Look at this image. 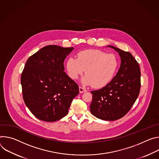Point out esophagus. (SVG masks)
I'll return each instance as SVG.
<instances>
[{"mask_svg":"<svg viewBox=\"0 0 159 159\" xmlns=\"http://www.w3.org/2000/svg\"><path fill=\"white\" fill-rule=\"evenodd\" d=\"M79 90H80V93H84V92H86V91H87L85 89H84V88L81 87V86H80V87H79Z\"/></svg>","mask_w":159,"mask_h":159,"instance_id":"esophagus-1","label":"esophagus"}]
</instances>
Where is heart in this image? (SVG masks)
I'll return each instance as SVG.
<instances>
[{"label":"heart","instance_id":"heart-1","mask_svg":"<svg viewBox=\"0 0 159 159\" xmlns=\"http://www.w3.org/2000/svg\"><path fill=\"white\" fill-rule=\"evenodd\" d=\"M119 61L116 56L94 49L84 50L78 54L77 59L70 57L66 61L68 75L77 79L85 70L81 82L84 85H92L100 89L109 83L116 75Z\"/></svg>","mask_w":159,"mask_h":159}]
</instances>
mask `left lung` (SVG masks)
<instances>
[{
    "mask_svg": "<svg viewBox=\"0 0 159 159\" xmlns=\"http://www.w3.org/2000/svg\"><path fill=\"white\" fill-rule=\"evenodd\" d=\"M120 56V66L112 81L102 89L92 91L90 112L104 120H115L125 116L137 99L140 90V68L131 53L109 45Z\"/></svg>",
    "mask_w": 159,
    "mask_h": 159,
    "instance_id": "obj_1",
    "label": "left lung"
}]
</instances>
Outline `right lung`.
Instances as JSON below:
<instances>
[{
  "instance_id": "1",
  "label": "right lung",
  "mask_w": 159,
  "mask_h": 159,
  "mask_svg": "<svg viewBox=\"0 0 159 159\" xmlns=\"http://www.w3.org/2000/svg\"><path fill=\"white\" fill-rule=\"evenodd\" d=\"M73 50L48 45L25 64L21 78L23 100L40 120L54 122L62 119L79 94L78 85L64 72V60Z\"/></svg>"
}]
</instances>
